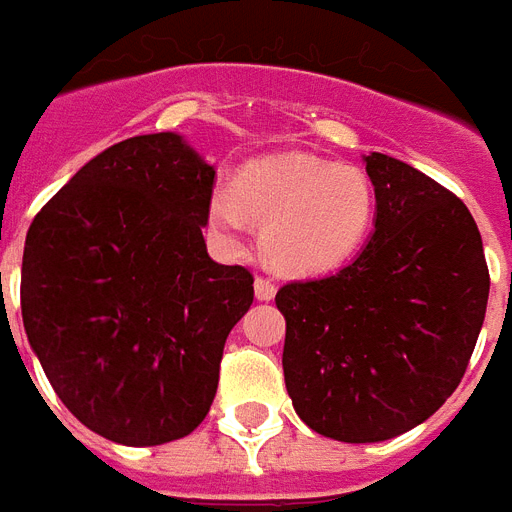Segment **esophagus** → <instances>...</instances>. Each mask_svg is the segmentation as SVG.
Listing matches in <instances>:
<instances>
[{"label": "esophagus", "instance_id": "34e87169", "mask_svg": "<svg viewBox=\"0 0 512 512\" xmlns=\"http://www.w3.org/2000/svg\"><path fill=\"white\" fill-rule=\"evenodd\" d=\"M253 290H256V298H259V301H272L277 293V285L275 280H269V277H256Z\"/></svg>", "mask_w": 512, "mask_h": 512}]
</instances>
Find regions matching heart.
<instances>
[{
	"instance_id": "1",
	"label": "heart",
	"mask_w": 512,
	"mask_h": 512,
	"mask_svg": "<svg viewBox=\"0 0 512 512\" xmlns=\"http://www.w3.org/2000/svg\"><path fill=\"white\" fill-rule=\"evenodd\" d=\"M208 216L222 235H235L248 216L275 267L325 272L351 259L370 235L375 187L359 166L288 153L251 166L235 192H216Z\"/></svg>"
}]
</instances>
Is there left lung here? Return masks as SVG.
<instances>
[{
	"instance_id": "8db88e82",
	"label": "left lung",
	"mask_w": 512,
	"mask_h": 512,
	"mask_svg": "<svg viewBox=\"0 0 512 512\" xmlns=\"http://www.w3.org/2000/svg\"><path fill=\"white\" fill-rule=\"evenodd\" d=\"M375 232L335 275L285 282L282 372L298 418L335 441L394 439L460 386L489 301L468 206L383 153L365 158Z\"/></svg>"
}]
</instances>
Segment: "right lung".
Returning a JSON list of instances; mask_svg holds the SVG:
<instances>
[{
  "instance_id": "right-lung-1",
  "label": "right lung",
  "mask_w": 512,
  "mask_h": 512,
  "mask_svg": "<svg viewBox=\"0 0 512 512\" xmlns=\"http://www.w3.org/2000/svg\"><path fill=\"white\" fill-rule=\"evenodd\" d=\"M216 171L179 134L118 142L47 200L26 235L20 309L55 394L126 447L203 423L253 275L206 251Z\"/></svg>"
}]
</instances>
